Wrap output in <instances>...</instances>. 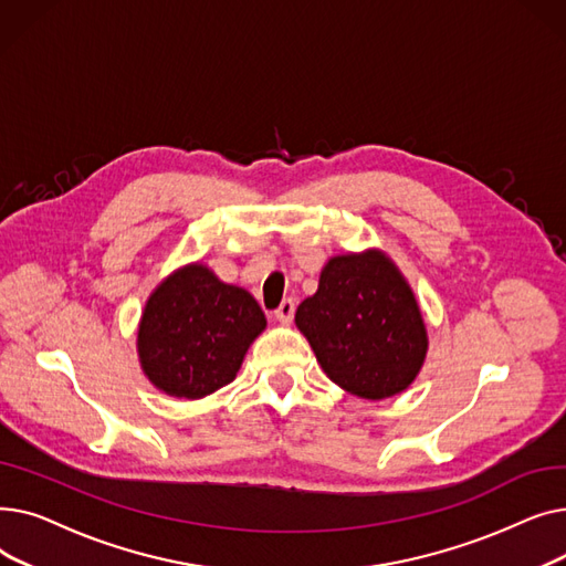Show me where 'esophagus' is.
I'll return each mask as SVG.
<instances>
[{
  "mask_svg": "<svg viewBox=\"0 0 566 566\" xmlns=\"http://www.w3.org/2000/svg\"><path fill=\"white\" fill-rule=\"evenodd\" d=\"M293 314H295V303H293L291 298L282 301V305L275 310V318H277L280 323H291Z\"/></svg>",
  "mask_w": 566,
  "mask_h": 566,
  "instance_id": "34e87169",
  "label": "esophagus"
}]
</instances>
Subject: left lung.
Returning a JSON list of instances; mask_svg holds the SVG:
<instances>
[{
	"instance_id": "obj_1",
	"label": "left lung",
	"mask_w": 566,
	"mask_h": 566,
	"mask_svg": "<svg viewBox=\"0 0 566 566\" xmlns=\"http://www.w3.org/2000/svg\"><path fill=\"white\" fill-rule=\"evenodd\" d=\"M295 325L328 378L363 399L406 390L427 355L418 301L397 265L380 252L325 263L318 291L301 303Z\"/></svg>"
}]
</instances>
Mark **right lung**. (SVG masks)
Masks as SVG:
<instances>
[{"label":"right lung","mask_w":566,"mask_h":566,"mask_svg":"<svg viewBox=\"0 0 566 566\" xmlns=\"http://www.w3.org/2000/svg\"><path fill=\"white\" fill-rule=\"evenodd\" d=\"M263 328L265 316L245 289L220 282L206 265H186L144 307L139 363L158 390L201 399L235 378Z\"/></svg>","instance_id":"right-lung-1"}]
</instances>
